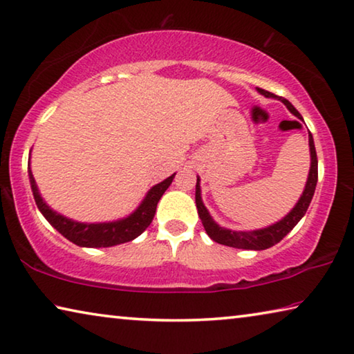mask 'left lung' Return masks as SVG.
Segmentation results:
<instances>
[{
    "instance_id": "8db88e82",
    "label": "left lung",
    "mask_w": 354,
    "mask_h": 354,
    "mask_svg": "<svg viewBox=\"0 0 354 354\" xmlns=\"http://www.w3.org/2000/svg\"><path fill=\"white\" fill-rule=\"evenodd\" d=\"M257 91L265 97L277 99L290 110L291 115H295L298 120H302V116L298 110L291 105L290 100L283 97H277L276 94L266 91V89L257 88ZM308 149H310V170H308V176L306 181L304 190H302L301 197L293 207H291L287 216H283L280 221L271 223V225L257 228V230H232L225 228L212 218V216L207 211V207L203 203L201 198V186H200V176H197V186H195V203H197L198 216L201 218V223L206 230L207 236L212 241H216L218 244L228 245V248L234 249H245V250H265L276 245L279 241H282L287 234L296 227L302 217H304L308 205H310L313 194H315L317 181H318V159H317V151L315 143H313L312 133L308 132Z\"/></svg>"
}]
</instances>
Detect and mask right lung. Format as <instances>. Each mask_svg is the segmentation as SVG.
Here are the masks:
<instances>
[{"label":"right lung","instance_id":"add662e5","mask_svg":"<svg viewBox=\"0 0 354 354\" xmlns=\"http://www.w3.org/2000/svg\"><path fill=\"white\" fill-rule=\"evenodd\" d=\"M175 175L176 173H173L171 176H168L164 181L151 187L147 195H145V198L140 201V205L126 217L109 222H78L74 221V218L63 216L61 212L52 209L47 205V201L42 198L41 192H39L35 176H32L31 153L30 160H28V176H30L31 190L42 216L47 218L50 225L58 230L71 243L80 245V248L94 249L111 248V245L129 243V241L138 238L149 227V223L153 222L157 203H159L160 197L171 184Z\"/></svg>","mask_w":354,"mask_h":354}]
</instances>
